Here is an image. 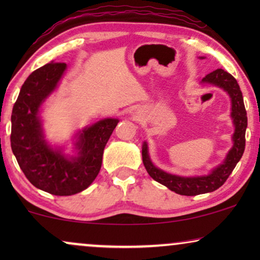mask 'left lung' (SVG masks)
<instances>
[{
	"mask_svg": "<svg viewBox=\"0 0 260 260\" xmlns=\"http://www.w3.org/2000/svg\"><path fill=\"white\" fill-rule=\"evenodd\" d=\"M200 59H205L200 56ZM201 84H209L213 86L222 88L231 98V118L234 125V133L232 135L233 145L227 152L223 161L211 170L207 175L198 176H180L167 173L159 169L152 163L147 142H143L142 145V158L145 169L149 175L155 181L163 184L170 190L175 191L180 195L194 197V195L211 193L221 187L225 181L229 179L231 173L236 168L237 163L240 161L245 150V133L247 127V116L244 105V98L241 93L239 85L234 79L232 74H230L222 69L213 71L201 80Z\"/></svg>",
	"mask_w": 260,
	"mask_h": 260,
	"instance_id": "obj_1",
	"label": "left lung"
}]
</instances>
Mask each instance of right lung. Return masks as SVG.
<instances>
[{
    "mask_svg": "<svg viewBox=\"0 0 260 260\" xmlns=\"http://www.w3.org/2000/svg\"><path fill=\"white\" fill-rule=\"evenodd\" d=\"M67 69L65 62H49L34 71L20 90L12 112V143L21 170L39 189L67 197L86 189L97 177L103 152L119 119L104 118L78 131L74 155L46 140L40 112L56 90Z\"/></svg>",
    "mask_w": 260,
    "mask_h": 260,
    "instance_id": "right-lung-1",
    "label": "right lung"
}]
</instances>
